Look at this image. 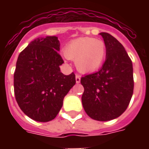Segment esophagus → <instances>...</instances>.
<instances>
[{
  "mask_svg": "<svg viewBox=\"0 0 149 149\" xmlns=\"http://www.w3.org/2000/svg\"><path fill=\"white\" fill-rule=\"evenodd\" d=\"M76 83L77 84H79L80 83V76L78 74L76 75Z\"/></svg>",
  "mask_w": 149,
  "mask_h": 149,
  "instance_id": "obj_1",
  "label": "esophagus"
}]
</instances>
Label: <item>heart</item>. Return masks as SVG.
Returning <instances> with one entry per match:
<instances>
[{
	"label": "heart",
	"instance_id": "heart-1",
	"mask_svg": "<svg viewBox=\"0 0 149 149\" xmlns=\"http://www.w3.org/2000/svg\"><path fill=\"white\" fill-rule=\"evenodd\" d=\"M65 56L75 59L77 70L91 72L98 70L104 63L107 47L102 40L84 37L71 41L64 48Z\"/></svg>",
	"mask_w": 149,
	"mask_h": 149
}]
</instances>
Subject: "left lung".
Listing matches in <instances>:
<instances>
[{
    "label": "left lung",
    "mask_w": 149,
    "mask_h": 149,
    "mask_svg": "<svg viewBox=\"0 0 149 149\" xmlns=\"http://www.w3.org/2000/svg\"><path fill=\"white\" fill-rule=\"evenodd\" d=\"M107 47L106 59L97 72L82 77V104L92 119L107 121L118 118L132 99L134 90L132 62L114 37L101 32Z\"/></svg>",
    "instance_id": "left-lung-1"
}]
</instances>
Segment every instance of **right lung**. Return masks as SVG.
<instances>
[{
    "mask_svg": "<svg viewBox=\"0 0 149 149\" xmlns=\"http://www.w3.org/2000/svg\"><path fill=\"white\" fill-rule=\"evenodd\" d=\"M56 36L38 38L19 54L14 73L15 99L28 117L39 122L53 120L63 99L76 84L75 74L64 75Z\"/></svg>",
    "mask_w": 149,
    "mask_h": 149,
    "instance_id": "right-lung-1",
    "label": "right lung"
}]
</instances>
